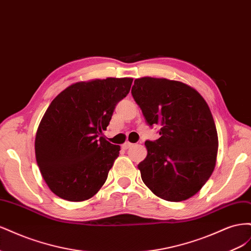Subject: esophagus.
<instances>
[{"mask_svg": "<svg viewBox=\"0 0 251 251\" xmlns=\"http://www.w3.org/2000/svg\"><path fill=\"white\" fill-rule=\"evenodd\" d=\"M133 146V143H131V142H128V141H126L124 144H123V149H125V150H126V149H128V148H131Z\"/></svg>", "mask_w": 251, "mask_h": 251, "instance_id": "obj_1", "label": "esophagus"}]
</instances>
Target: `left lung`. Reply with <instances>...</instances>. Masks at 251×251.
I'll return each instance as SVG.
<instances>
[{
	"label": "left lung",
	"instance_id": "left-lung-1",
	"mask_svg": "<svg viewBox=\"0 0 251 251\" xmlns=\"http://www.w3.org/2000/svg\"><path fill=\"white\" fill-rule=\"evenodd\" d=\"M132 95L149 126H161L138 164L143 183L163 200L189 199L216 166L219 140L208 104L191 86L166 78L135 79Z\"/></svg>",
	"mask_w": 251,
	"mask_h": 251
}]
</instances>
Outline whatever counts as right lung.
Masks as SVG:
<instances>
[{"instance_id":"obj_1","label":"right lung","mask_w":251,"mask_h":251,"mask_svg":"<svg viewBox=\"0 0 251 251\" xmlns=\"http://www.w3.org/2000/svg\"><path fill=\"white\" fill-rule=\"evenodd\" d=\"M131 77L72 83L51 101L35 135V158L50 191L72 202L100 191L120 147L100 136L118 101L128 94Z\"/></svg>"}]
</instances>
